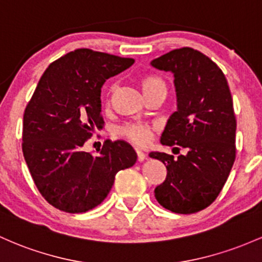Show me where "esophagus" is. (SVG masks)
<instances>
[{"instance_id": "esophagus-1", "label": "esophagus", "mask_w": 262, "mask_h": 262, "mask_svg": "<svg viewBox=\"0 0 262 262\" xmlns=\"http://www.w3.org/2000/svg\"><path fill=\"white\" fill-rule=\"evenodd\" d=\"M137 157H138V160H139V162H143V160L146 159V154L144 153V151L139 150V149H137Z\"/></svg>"}]
</instances>
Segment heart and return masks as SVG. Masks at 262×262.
<instances>
[{"instance_id":"heart-1","label":"heart","mask_w":262,"mask_h":262,"mask_svg":"<svg viewBox=\"0 0 262 262\" xmlns=\"http://www.w3.org/2000/svg\"><path fill=\"white\" fill-rule=\"evenodd\" d=\"M139 84L142 91L144 92L145 96H148L149 93L154 92L155 89L166 88L165 82H164L159 76H155V74H146V76H143L142 78L139 79ZM112 93H113V87L108 91L107 103L111 102ZM118 134L122 136L123 138H125V139L130 140V142L136 143L138 145H144L151 138V126L139 122L126 123V124L119 126Z\"/></svg>"}]
</instances>
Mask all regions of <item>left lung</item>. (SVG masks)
<instances>
[{"label": "left lung", "instance_id": "obj_1", "mask_svg": "<svg viewBox=\"0 0 262 262\" xmlns=\"http://www.w3.org/2000/svg\"><path fill=\"white\" fill-rule=\"evenodd\" d=\"M151 66L173 72L177 89L178 111L160 142L188 150L178 159L159 151L149 154L166 168L155 199L177 214H194L216 199L236 157V118L228 80L216 63L190 47L163 54Z\"/></svg>", "mask_w": 262, "mask_h": 262}]
</instances>
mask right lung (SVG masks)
Here are the masks:
<instances>
[{
    "instance_id": "add662e5",
    "label": "right lung",
    "mask_w": 262,
    "mask_h": 262,
    "mask_svg": "<svg viewBox=\"0 0 262 262\" xmlns=\"http://www.w3.org/2000/svg\"><path fill=\"white\" fill-rule=\"evenodd\" d=\"M133 58L79 48L52 62L24 113L22 151L41 192L58 210L78 214L107 198L119 170L137 162L123 140H105L98 155L83 144L104 125L100 88Z\"/></svg>"
}]
</instances>
